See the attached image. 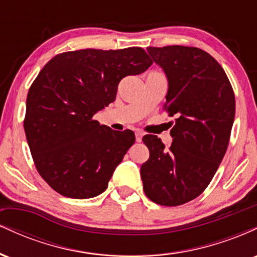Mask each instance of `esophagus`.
<instances>
[{"label": "esophagus", "mask_w": 257, "mask_h": 257, "mask_svg": "<svg viewBox=\"0 0 257 257\" xmlns=\"http://www.w3.org/2000/svg\"><path fill=\"white\" fill-rule=\"evenodd\" d=\"M143 137H144L143 132H140V131L135 132V139H137L138 143H141V140H143Z\"/></svg>", "instance_id": "esophagus-1"}]
</instances>
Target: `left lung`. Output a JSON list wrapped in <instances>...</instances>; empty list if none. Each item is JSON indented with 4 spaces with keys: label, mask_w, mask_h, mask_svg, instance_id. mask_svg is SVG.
I'll return each mask as SVG.
<instances>
[{
    "label": "left lung",
    "mask_w": 257,
    "mask_h": 257,
    "mask_svg": "<svg viewBox=\"0 0 257 257\" xmlns=\"http://www.w3.org/2000/svg\"><path fill=\"white\" fill-rule=\"evenodd\" d=\"M147 53L168 79L164 107L176 116L173 144L145 135L150 158L141 166L144 191L166 206L198 197L219 168L231 135L235 99L225 71L210 54L196 47H149Z\"/></svg>",
    "instance_id": "obj_1"
}]
</instances>
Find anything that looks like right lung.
<instances>
[{
    "instance_id": "obj_1",
    "label": "right lung",
    "mask_w": 257,
    "mask_h": 257,
    "mask_svg": "<svg viewBox=\"0 0 257 257\" xmlns=\"http://www.w3.org/2000/svg\"><path fill=\"white\" fill-rule=\"evenodd\" d=\"M151 65L139 47L66 52L44 65L29 89L24 129L37 172L53 190L87 199L107 188L135 135L93 116L114 101L120 79Z\"/></svg>"
}]
</instances>
